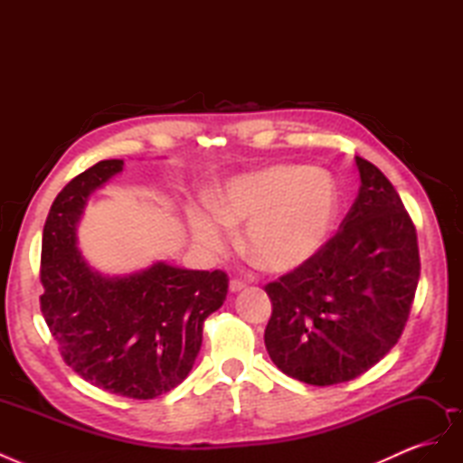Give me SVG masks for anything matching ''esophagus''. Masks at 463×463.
Returning a JSON list of instances; mask_svg holds the SVG:
<instances>
[{
	"label": "esophagus",
	"mask_w": 463,
	"mask_h": 463,
	"mask_svg": "<svg viewBox=\"0 0 463 463\" xmlns=\"http://www.w3.org/2000/svg\"><path fill=\"white\" fill-rule=\"evenodd\" d=\"M245 282H241V279H230V291L232 293H237V291H241V289H245Z\"/></svg>",
	"instance_id": "esophagus-1"
}]
</instances>
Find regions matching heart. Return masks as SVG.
<instances>
[{
	"mask_svg": "<svg viewBox=\"0 0 463 463\" xmlns=\"http://www.w3.org/2000/svg\"><path fill=\"white\" fill-rule=\"evenodd\" d=\"M340 193L320 167L274 165L223 185L214 210L191 208L189 230L204 250L218 253L232 228H245V245L272 270L286 272L311 260L326 243L338 216Z\"/></svg>",
	"mask_w": 463,
	"mask_h": 463,
	"instance_id": "b5f03b06",
	"label": "heart"
}]
</instances>
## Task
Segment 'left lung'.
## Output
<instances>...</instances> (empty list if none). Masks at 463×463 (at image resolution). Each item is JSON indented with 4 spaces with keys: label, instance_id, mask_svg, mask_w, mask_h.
Listing matches in <instances>:
<instances>
[{
    "label": "left lung",
    "instance_id": "left-lung-1",
    "mask_svg": "<svg viewBox=\"0 0 463 463\" xmlns=\"http://www.w3.org/2000/svg\"><path fill=\"white\" fill-rule=\"evenodd\" d=\"M361 187L342 230L266 286L264 345L274 365L313 386L347 383L394 347L421 272L415 226L394 185L355 158Z\"/></svg>",
    "mask_w": 463,
    "mask_h": 463
}]
</instances>
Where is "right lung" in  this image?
<instances>
[{
	"label": "right lung",
	"instance_id": "right-lung-1",
	"mask_svg": "<svg viewBox=\"0 0 463 463\" xmlns=\"http://www.w3.org/2000/svg\"><path fill=\"white\" fill-rule=\"evenodd\" d=\"M123 170L102 160L55 197L42 233L40 309L63 361L111 394L152 400L194 365L203 325L228 296L222 270H187L156 262L129 276H104L82 259L77 223L90 193Z\"/></svg>",
	"mask_w": 463,
	"mask_h": 463
}]
</instances>
